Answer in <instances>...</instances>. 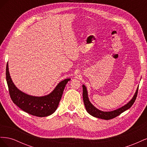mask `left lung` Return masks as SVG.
<instances>
[{
	"label": "left lung",
	"mask_w": 147,
	"mask_h": 147,
	"mask_svg": "<svg viewBox=\"0 0 147 147\" xmlns=\"http://www.w3.org/2000/svg\"><path fill=\"white\" fill-rule=\"evenodd\" d=\"M83 102L84 106H85L86 110L88 113H90L92 117H94L96 118H98L100 119H110L117 117L118 115H119L124 111L127 110L129 108L131 107V106L134 103V102L136 99V97L137 96L138 92V88L135 92V94L133 96L132 99L128 102L127 104L124 105V106L121 107V108H119L117 110H115L111 112H103L99 109H97L96 107L93 105L89 100L88 95V91L86 86L83 84Z\"/></svg>",
	"instance_id": "left-lung-1"
}]
</instances>
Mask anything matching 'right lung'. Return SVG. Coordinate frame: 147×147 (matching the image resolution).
<instances>
[{
  "label": "right lung",
  "mask_w": 147,
  "mask_h": 147,
  "mask_svg": "<svg viewBox=\"0 0 147 147\" xmlns=\"http://www.w3.org/2000/svg\"><path fill=\"white\" fill-rule=\"evenodd\" d=\"M6 80L13 103L26 113L34 116L44 117L53 114L56 110L64 88L70 78L61 81L50 94L40 97L28 95L16 87L10 77L8 63L6 67Z\"/></svg>",
  "instance_id": "add662e5"
}]
</instances>
